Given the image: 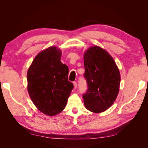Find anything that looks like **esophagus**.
<instances>
[{"label": "esophagus", "mask_w": 148, "mask_h": 148, "mask_svg": "<svg viewBox=\"0 0 148 148\" xmlns=\"http://www.w3.org/2000/svg\"><path fill=\"white\" fill-rule=\"evenodd\" d=\"M73 85H74V88L76 89L77 88V82H73Z\"/></svg>", "instance_id": "34e87169"}]
</instances>
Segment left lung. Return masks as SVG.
Instances as JSON below:
<instances>
[{"label": "left lung", "mask_w": 148, "mask_h": 148, "mask_svg": "<svg viewBox=\"0 0 148 148\" xmlns=\"http://www.w3.org/2000/svg\"><path fill=\"white\" fill-rule=\"evenodd\" d=\"M84 78L88 89L83 94L85 107L99 113L113 104L119 91L120 75L109 53L99 46L88 49L84 54Z\"/></svg>", "instance_id": "1"}]
</instances>
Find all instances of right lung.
Here are the masks:
<instances>
[{
    "label": "right lung",
    "mask_w": 148,
    "mask_h": 148,
    "mask_svg": "<svg viewBox=\"0 0 148 148\" xmlns=\"http://www.w3.org/2000/svg\"><path fill=\"white\" fill-rule=\"evenodd\" d=\"M61 55L56 47L46 49L34 58L27 73L31 100L39 110L49 116L65 109L74 87L68 79V66L60 61Z\"/></svg>",
    "instance_id": "add662e5"
}]
</instances>
